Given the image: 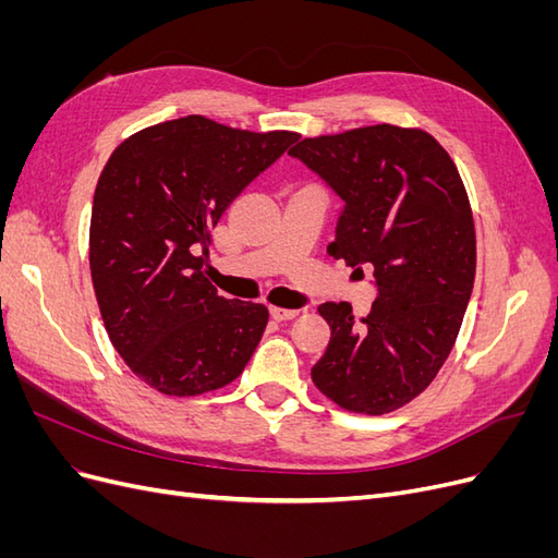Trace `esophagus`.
Wrapping results in <instances>:
<instances>
[{
    "label": "esophagus",
    "mask_w": 558,
    "mask_h": 558,
    "mask_svg": "<svg viewBox=\"0 0 558 558\" xmlns=\"http://www.w3.org/2000/svg\"><path fill=\"white\" fill-rule=\"evenodd\" d=\"M269 312H272V316L277 320H291V318H295L300 314V310H286V307H272Z\"/></svg>",
    "instance_id": "34e87169"
}]
</instances>
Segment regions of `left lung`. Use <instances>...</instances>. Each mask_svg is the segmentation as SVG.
Wrapping results in <instances>:
<instances>
[{
  "label": "left lung",
  "instance_id": "left-lung-1",
  "mask_svg": "<svg viewBox=\"0 0 558 558\" xmlns=\"http://www.w3.org/2000/svg\"><path fill=\"white\" fill-rule=\"evenodd\" d=\"M289 154L344 199L330 256L373 267L379 289L361 318L349 302L318 307L330 344L312 381L347 412H393L430 386L463 324L477 267L463 179L433 134L391 123L305 137Z\"/></svg>",
  "mask_w": 558,
  "mask_h": 558
}]
</instances>
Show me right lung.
<instances>
[{
    "instance_id": "obj_1",
    "label": "right lung",
    "mask_w": 558,
    "mask_h": 558,
    "mask_svg": "<svg viewBox=\"0 0 558 558\" xmlns=\"http://www.w3.org/2000/svg\"><path fill=\"white\" fill-rule=\"evenodd\" d=\"M298 137L193 113L113 148L93 197V289L113 349L156 391H218L256 351L267 307L218 295L199 251L230 202Z\"/></svg>"
}]
</instances>
